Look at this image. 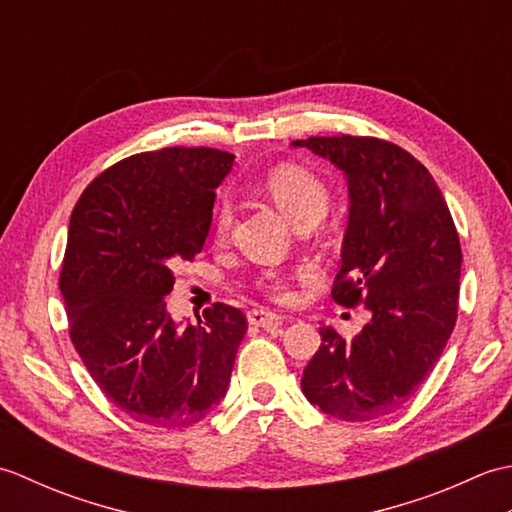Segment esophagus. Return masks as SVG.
I'll use <instances>...</instances> for the list:
<instances>
[{
    "mask_svg": "<svg viewBox=\"0 0 512 512\" xmlns=\"http://www.w3.org/2000/svg\"><path fill=\"white\" fill-rule=\"evenodd\" d=\"M248 323L255 325V328H264V330H277L284 325V317L268 310H250L248 312Z\"/></svg>",
    "mask_w": 512,
    "mask_h": 512,
    "instance_id": "1",
    "label": "esophagus"
}]
</instances>
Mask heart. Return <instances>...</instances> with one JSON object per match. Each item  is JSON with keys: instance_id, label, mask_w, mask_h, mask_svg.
Here are the masks:
<instances>
[{"instance_id": "heart-1", "label": "heart", "mask_w": 512, "mask_h": 512, "mask_svg": "<svg viewBox=\"0 0 512 512\" xmlns=\"http://www.w3.org/2000/svg\"><path fill=\"white\" fill-rule=\"evenodd\" d=\"M264 189L297 228L319 224L330 209V191L323 184V180L314 176L312 171L297 165H279L275 169H270L264 178ZM233 222H235V204L233 200L222 198L215 206V220H213L215 237L220 239V242L231 235ZM262 286L275 299L290 297L288 279L279 273L264 275Z\"/></svg>"}]
</instances>
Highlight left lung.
<instances>
[{
	"mask_svg": "<svg viewBox=\"0 0 512 512\" xmlns=\"http://www.w3.org/2000/svg\"><path fill=\"white\" fill-rule=\"evenodd\" d=\"M292 147L343 171L350 215L332 299L365 303L372 314L352 341L319 330L301 389L332 418L376 420L416 394L447 347L458 319L460 237L436 180L402 147L347 134Z\"/></svg>",
	"mask_w": 512,
	"mask_h": 512,
	"instance_id": "8db88e82",
	"label": "left lung"
}]
</instances>
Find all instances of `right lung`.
<instances>
[{"mask_svg": "<svg viewBox=\"0 0 512 512\" xmlns=\"http://www.w3.org/2000/svg\"><path fill=\"white\" fill-rule=\"evenodd\" d=\"M233 154L167 147L116 162L70 215L59 288L70 339L94 383L136 422L184 429L226 396L242 310L215 303L198 325L167 312L171 268L200 253Z\"/></svg>", "mask_w": 512, "mask_h": 512, "instance_id": "add662e5", "label": "right lung"}]
</instances>
